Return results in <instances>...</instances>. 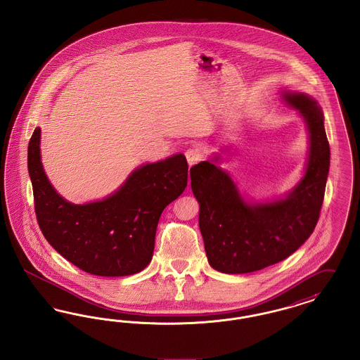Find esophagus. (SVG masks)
<instances>
[{"label":"esophagus","instance_id":"obj_1","mask_svg":"<svg viewBox=\"0 0 360 360\" xmlns=\"http://www.w3.org/2000/svg\"><path fill=\"white\" fill-rule=\"evenodd\" d=\"M185 155H186V159H188V166H193V165L198 163V162L201 160V158H202L201 150L197 148V147L188 148V151L185 153Z\"/></svg>","mask_w":360,"mask_h":360}]
</instances>
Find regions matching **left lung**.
I'll use <instances>...</instances> for the list:
<instances>
[{"instance_id": "1", "label": "left lung", "mask_w": 360, "mask_h": 360, "mask_svg": "<svg viewBox=\"0 0 360 360\" xmlns=\"http://www.w3.org/2000/svg\"><path fill=\"white\" fill-rule=\"evenodd\" d=\"M283 97L305 117L310 134L307 174L285 200L250 205L228 174L212 162L190 169L206 257L221 273H254L290 257L319 221L330 155L323 112L307 94L285 93Z\"/></svg>"}]
</instances>
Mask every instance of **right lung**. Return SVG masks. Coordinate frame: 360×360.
<instances>
[{"label":"right lung","mask_w":360,"mask_h":360,"mask_svg":"<svg viewBox=\"0 0 360 360\" xmlns=\"http://www.w3.org/2000/svg\"><path fill=\"white\" fill-rule=\"evenodd\" d=\"M40 129L28 144V172L41 233L70 263L100 276L141 271L153 257L163 209L188 185L185 155L141 166L113 195L72 205L53 190L40 162Z\"/></svg>","instance_id":"add662e5"}]
</instances>
